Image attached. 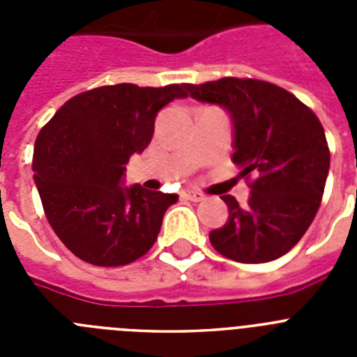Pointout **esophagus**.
<instances>
[{
	"mask_svg": "<svg viewBox=\"0 0 357 357\" xmlns=\"http://www.w3.org/2000/svg\"><path fill=\"white\" fill-rule=\"evenodd\" d=\"M181 197L184 198V200H191V202H202L204 198H206L202 193L195 191V189H184V191H181Z\"/></svg>",
	"mask_w": 357,
	"mask_h": 357,
	"instance_id": "obj_1",
	"label": "esophagus"
}]
</instances>
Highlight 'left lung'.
<instances>
[{"mask_svg": "<svg viewBox=\"0 0 357 357\" xmlns=\"http://www.w3.org/2000/svg\"><path fill=\"white\" fill-rule=\"evenodd\" d=\"M197 102L220 105L232 121V162L250 182L248 206L225 195L229 220L211 230V245L238 263H268L288 254L317 216L329 175L320 119L270 82L227 77L185 84Z\"/></svg>", "mask_w": 357, "mask_h": 357, "instance_id": "1", "label": "left lung"}]
</instances>
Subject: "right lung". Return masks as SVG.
Returning a JSON list of instances; mask_svg holds the SVG:
<instances>
[{"label": "right lung", "instance_id": "1", "mask_svg": "<svg viewBox=\"0 0 357 357\" xmlns=\"http://www.w3.org/2000/svg\"><path fill=\"white\" fill-rule=\"evenodd\" d=\"M185 84L105 85L73 96L39 132L33 181L55 234L85 263L123 266L146 254L176 195L125 185V164L150 144L155 116Z\"/></svg>", "mask_w": 357, "mask_h": 357}]
</instances>
